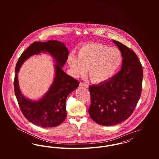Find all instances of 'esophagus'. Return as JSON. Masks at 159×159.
Segmentation results:
<instances>
[{
    "instance_id": "obj_1",
    "label": "esophagus",
    "mask_w": 159,
    "mask_h": 159,
    "mask_svg": "<svg viewBox=\"0 0 159 159\" xmlns=\"http://www.w3.org/2000/svg\"><path fill=\"white\" fill-rule=\"evenodd\" d=\"M80 86L85 87V88H88V84H86V83H83V82H81V83H80Z\"/></svg>"
}]
</instances>
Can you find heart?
Listing matches in <instances>:
<instances>
[{"mask_svg": "<svg viewBox=\"0 0 159 159\" xmlns=\"http://www.w3.org/2000/svg\"><path fill=\"white\" fill-rule=\"evenodd\" d=\"M122 62V54L118 48L99 43L86 44L79 49L78 57L71 54L68 58V65L75 76L84 75L88 68L91 81L97 84L112 78Z\"/></svg>", "mask_w": 159, "mask_h": 159, "instance_id": "b5f03b06", "label": "heart"}]
</instances>
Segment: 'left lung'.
Segmentation results:
<instances>
[{"mask_svg": "<svg viewBox=\"0 0 159 159\" xmlns=\"http://www.w3.org/2000/svg\"><path fill=\"white\" fill-rule=\"evenodd\" d=\"M122 56L121 70L108 81L89 86V113L98 124L111 126L127 119L133 113L142 90L143 71L135 52L113 40Z\"/></svg>", "mask_w": 159, "mask_h": 159, "instance_id": "left-lung-1", "label": "left lung"}]
</instances>
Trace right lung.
<instances>
[{"label": "right lung", "mask_w": 159, "mask_h": 159, "mask_svg": "<svg viewBox=\"0 0 159 159\" xmlns=\"http://www.w3.org/2000/svg\"><path fill=\"white\" fill-rule=\"evenodd\" d=\"M41 52H48L55 59V78L48 91L38 101L24 98L19 89L17 73L23 62L30 56ZM68 51L65 45L57 40L34 42L20 57L15 68L14 89L20 108L24 117L30 122L42 127H53L61 124L67 116L66 98L76 89L80 83L67 75L62 69L68 59Z\"/></svg>", "instance_id": "right-lung-1"}]
</instances>
